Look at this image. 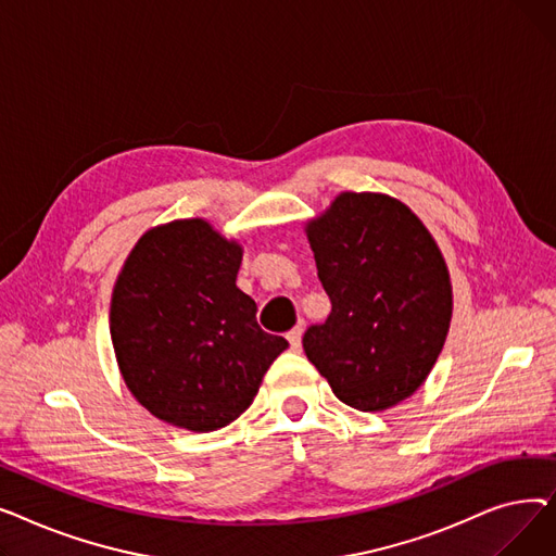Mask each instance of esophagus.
<instances>
[{"label":"esophagus","mask_w":556,"mask_h":556,"mask_svg":"<svg viewBox=\"0 0 556 556\" xmlns=\"http://www.w3.org/2000/svg\"><path fill=\"white\" fill-rule=\"evenodd\" d=\"M286 338H288L290 346H293V349H300V344H302V327L290 329V331L286 333Z\"/></svg>","instance_id":"1"}]
</instances>
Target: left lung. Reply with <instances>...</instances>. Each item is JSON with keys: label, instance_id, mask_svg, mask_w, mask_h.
I'll return each mask as SVG.
<instances>
[{"label": "left lung", "instance_id": "8db88e82", "mask_svg": "<svg viewBox=\"0 0 556 556\" xmlns=\"http://www.w3.org/2000/svg\"><path fill=\"white\" fill-rule=\"evenodd\" d=\"M331 300L304 333L333 394L381 413L415 394L442 354L453 315L446 261L424 223L386 193H340L306 225Z\"/></svg>", "mask_w": 556, "mask_h": 556}]
</instances>
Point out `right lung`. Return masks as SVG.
I'll return each instance as SVG.
<instances>
[{"instance_id": "add662e5", "label": "right lung", "mask_w": 556, "mask_h": 556, "mask_svg": "<svg viewBox=\"0 0 556 556\" xmlns=\"http://www.w3.org/2000/svg\"><path fill=\"white\" fill-rule=\"evenodd\" d=\"M243 248L202 218L153 227L116 277L110 336L132 396L157 419L212 432L239 419L288 342L256 325Z\"/></svg>"}]
</instances>
